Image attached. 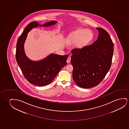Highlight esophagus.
<instances>
[{
  "mask_svg": "<svg viewBox=\"0 0 129 129\" xmlns=\"http://www.w3.org/2000/svg\"><path fill=\"white\" fill-rule=\"evenodd\" d=\"M70 60H71V57H69L68 58L67 60V63H69L70 62Z\"/></svg>",
  "mask_w": 129,
  "mask_h": 129,
  "instance_id": "esophagus-1",
  "label": "esophagus"
}]
</instances>
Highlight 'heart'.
<instances>
[{
	"label": "heart",
	"mask_w": 129,
	"mask_h": 129,
	"mask_svg": "<svg viewBox=\"0 0 129 129\" xmlns=\"http://www.w3.org/2000/svg\"><path fill=\"white\" fill-rule=\"evenodd\" d=\"M94 35L89 29H79L74 31L70 35L69 39L70 43L75 44L78 49H82L92 40Z\"/></svg>",
	"instance_id": "heart-1"
}]
</instances>
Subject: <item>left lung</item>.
Returning <instances> with one entry per match:
<instances>
[{
  "instance_id": "obj_1",
  "label": "left lung",
  "mask_w": 129,
  "mask_h": 129,
  "mask_svg": "<svg viewBox=\"0 0 129 129\" xmlns=\"http://www.w3.org/2000/svg\"><path fill=\"white\" fill-rule=\"evenodd\" d=\"M96 29L99 31L98 38L92 44L72 50L73 79L78 86L84 88L100 84L110 69L112 62V41L103 28Z\"/></svg>"
}]
</instances>
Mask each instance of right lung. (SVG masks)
I'll list each match as a JSON object with an SVG mask.
<instances>
[{"label":"right lung","mask_w":129,"mask_h":129,"mask_svg":"<svg viewBox=\"0 0 129 129\" xmlns=\"http://www.w3.org/2000/svg\"><path fill=\"white\" fill-rule=\"evenodd\" d=\"M57 22L51 21L41 25L36 21L32 22L25 27L18 38L16 45V59L24 76L30 83L38 86H44L51 83L63 66L67 64L68 55H59L54 53L39 61H33L25 55L24 44L27 34L35 27L49 26Z\"/></svg>","instance_id":"add662e5"}]
</instances>
